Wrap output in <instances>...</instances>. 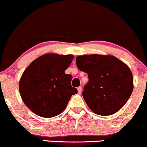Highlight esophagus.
<instances>
[{
    "label": "esophagus",
    "instance_id": "esophagus-1",
    "mask_svg": "<svg viewBox=\"0 0 147 147\" xmlns=\"http://www.w3.org/2000/svg\"><path fill=\"white\" fill-rule=\"evenodd\" d=\"M77 89H78V94H81V91H82V88H81V86H79V87H78V88H77Z\"/></svg>",
    "mask_w": 147,
    "mask_h": 147
}]
</instances>
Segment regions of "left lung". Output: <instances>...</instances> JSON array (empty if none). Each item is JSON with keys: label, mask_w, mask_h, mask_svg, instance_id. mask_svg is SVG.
Masks as SVG:
<instances>
[{"label": "left lung", "mask_w": 147, "mask_h": 147, "mask_svg": "<svg viewBox=\"0 0 147 147\" xmlns=\"http://www.w3.org/2000/svg\"><path fill=\"white\" fill-rule=\"evenodd\" d=\"M76 61L78 69L88 74V83L82 95L90 109L101 116L119 111L133 91L129 66L112 55H83Z\"/></svg>", "instance_id": "obj_1"}]
</instances>
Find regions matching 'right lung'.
Returning <instances> with one entry per match:
<instances>
[{
  "instance_id": "add662e5",
  "label": "right lung",
  "mask_w": 147,
  "mask_h": 147,
  "mask_svg": "<svg viewBox=\"0 0 147 147\" xmlns=\"http://www.w3.org/2000/svg\"><path fill=\"white\" fill-rule=\"evenodd\" d=\"M74 55L48 53L35 59L25 69L19 81L20 95L34 114L51 118L64 111L72 95V76L65 74Z\"/></svg>"
}]
</instances>
